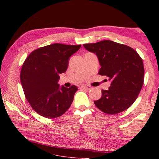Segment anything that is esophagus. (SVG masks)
Returning a JSON list of instances; mask_svg holds the SVG:
<instances>
[{
  "label": "esophagus",
  "mask_w": 159,
  "mask_h": 159,
  "mask_svg": "<svg viewBox=\"0 0 159 159\" xmlns=\"http://www.w3.org/2000/svg\"><path fill=\"white\" fill-rule=\"evenodd\" d=\"M80 88H81L82 89H86V90H89V89H90L91 88V86H88V85H82Z\"/></svg>",
  "instance_id": "1"
}]
</instances>
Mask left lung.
<instances>
[{
  "label": "left lung",
  "instance_id": "8db88e82",
  "mask_svg": "<svg viewBox=\"0 0 159 159\" xmlns=\"http://www.w3.org/2000/svg\"><path fill=\"white\" fill-rule=\"evenodd\" d=\"M83 46L97 55L101 66L98 73L111 82L107 90L102 89V97L94 101L95 106L110 115L127 110L135 101L144 83L141 57L131 47L109 40Z\"/></svg>",
  "mask_w": 159,
  "mask_h": 159
}]
</instances>
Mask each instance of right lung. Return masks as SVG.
Listing matches in <instances>:
<instances>
[{"label": "right lung", "mask_w": 159, "mask_h": 159, "mask_svg": "<svg viewBox=\"0 0 159 159\" xmlns=\"http://www.w3.org/2000/svg\"><path fill=\"white\" fill-rule=\"evenodd\" d=\"M81 45L55 43L38 48L25 60L20 75L26 99L40 115L53 119L63 115L73 102L75 85L61 87L59 74L66 71L70 57Z\"/></svg>", "instance_id": "1"}]
</instances>
